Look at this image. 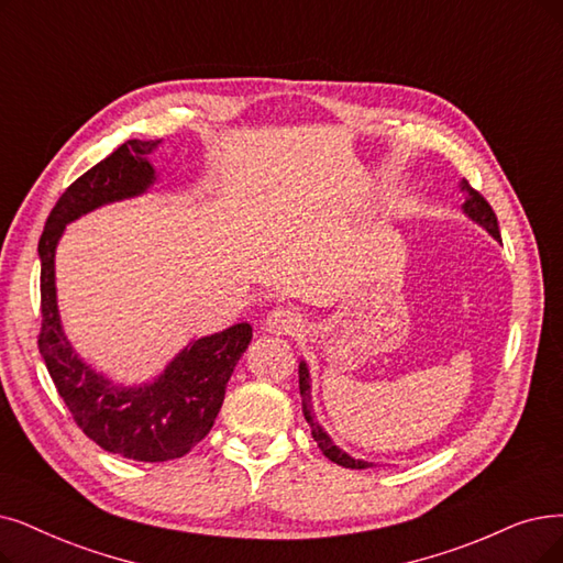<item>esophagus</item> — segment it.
<instances>
[{"mask_svg":"<svg viewBox=\"0 0 563 563\" xmlns=\"http://www.w3.org/2000/svg\"><path fill=\"white\" fill-rule=\"evenodd\" d=\"M300 325H302L300 313L288 309V307H279L275 311H269L265 319V330L273 334H294L300 330Z\"/></svg>","mask_w":563,"mask_h":563,"instance_id":"obj_1","label":"esophagus"}]
</instances>
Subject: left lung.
Masks as SVG:
<instances>
[{
  "mask_svg": "<svg viewBox=\"0 0 563 563\" xmlns=\"http://www.w3.org/2000/svg\"><path fill=\"white\" fill-rule=\"evenodd\" d=\"M462 189L468 194L466 196V200H464V212L471 217V219H476L478 223H483V227L497 238V240H501V233H499V223H497V214H494V210H492V206L487 203L485 200V196L481 194V191H476L474 187H471L466 179L462 183ZM298 376H300V397H302V411H305V418H307V422L311 424V437H313V441L319 443V448L323 451V455L328 457V460H332L334 464H340V466H344V468H367V466H372L369 462H360V460H353L351 455H346L344 451H340V448H336L332 441H330V437L321 430V424L313 420V413H311V395H309V372H307V367H305V363H300V367H298Z\"/></svg>",
  "mask_w": 563,
  "mask_h": 563,
  "instance_id": "left-lung-1",
  "label": "left lung"
}]
</instances>
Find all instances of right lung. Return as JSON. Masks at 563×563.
<instances>
[{
	"mask_svg": "<svg viewBox=\"0 0 563 563\" xmlns=\"http://www.w3.org/2000/svg\"><path fill=\"white\" fill-rule=\"evenodd\" d=\"M159 141H126L66 189L38 240L41 328L38 351L53 384L80 430L103 451L136 462L185 457L212 430L240 355L252 342V325L238 323L196 340L166 372L143 388L110 386L74 353L59 325L55 300V246L64 227L99 206L143 194L154 183L145 156Z\"/></svg>",
	"mask_w": 563,
	"mask_h": 563,
	"instance_id": "1",
	"label": "right lung"
}]
</instances>
